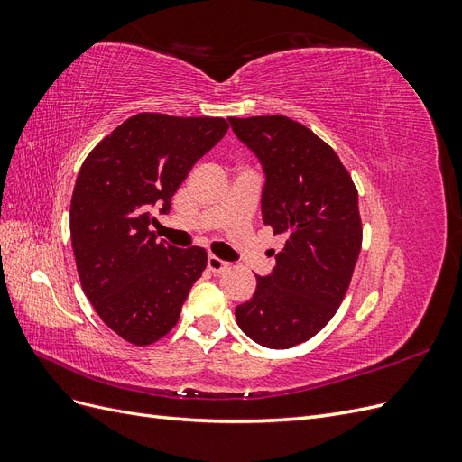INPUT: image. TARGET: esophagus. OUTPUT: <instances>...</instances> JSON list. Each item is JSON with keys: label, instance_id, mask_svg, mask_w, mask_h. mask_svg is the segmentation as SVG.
Here are the masks:
<instances>
[{"label": "esophagus", "instance_id": "34e87169", "mask_svg": "<svg viewBox=\"0 0 462 462\" xmlns=\"http://www.w3.org/2000/svg\"><path fill=\"white\" fill-rule=\"evenodd\" d=\"M227 268H229V262H223L221 258H217L214 254L208 256V270L212 273H223Z\"/></svg>", "mask_w": 462, "mask_h": 462}]
</instances>
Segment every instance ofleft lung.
Here are the masks:
<instances>
[{"label": "left lung", "mask_w": 462, "mask_h": 462, "mask_svg": "<svg viewBox=\"0 0 462 462\" xmlns=\"http://www.w3.org/2000/svg\"><path fill=\"white\" fill-rule=\"evenodd\" d=\"M260 160L263 223L287 241L270 275H256L236 324L268 348L309 341L337 312L362 246L358 190L335 150L285 116L229 117Z\"/></svg>", "instance_id": "obj_1"}]
</instances>
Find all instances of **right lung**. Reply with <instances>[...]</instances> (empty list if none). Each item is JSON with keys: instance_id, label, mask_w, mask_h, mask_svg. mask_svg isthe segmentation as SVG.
<instances>
[{"instance_id": "obj_1", "label": "right lung", "mask_w": 462, "mask_h": 462, "mask_svg": "<svg viewBox=\"0 0 462 462\" xmlns=\"http://www.w3.org/2000/svg\"><path fill=\"white\" fill-rule=\"evenodd\" d=\"M229 129L223 117L136 114L96 144L71 199L80 285L104 324L133 345L170 333L206 270L200 246L175 248L150 231L192 165Z\"/></svg>"}]
</instances>
